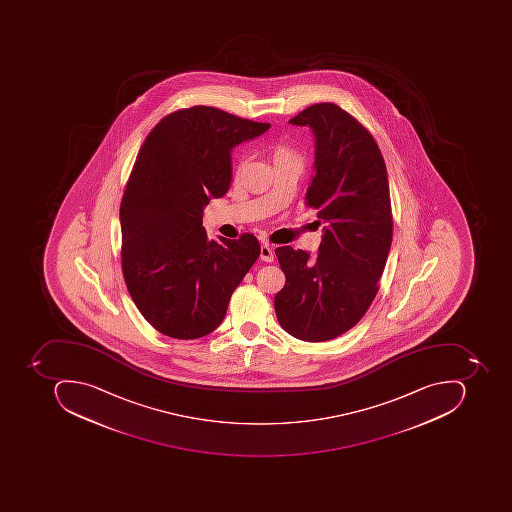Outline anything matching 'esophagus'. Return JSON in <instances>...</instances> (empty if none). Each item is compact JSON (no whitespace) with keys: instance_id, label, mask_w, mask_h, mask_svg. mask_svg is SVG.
<instances>
[{"instance_id":"1","label":"esophagus","mask_w":512,"mask_h":512,"mask_svg":"<svg viewBox=\"0 0 512 512\" xmlns=\"http://www.w3.org/2000/svg\"><path fill=\"white\" fill-rule=\"evenodd\" d=\"M260 258L263 261H266V263H271V261H274V249L269 246V244H263L260 249Z\"/></svg>"}]
</instances>
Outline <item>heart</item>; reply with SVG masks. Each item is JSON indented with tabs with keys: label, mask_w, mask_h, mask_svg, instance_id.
Wrapping results in <instances>:
<instances>
[{
	"label": "heart",
	"mask_w": 512,
	"mask_h": 512,
	"mask_svg": "<svg viewBox=\"0 0 512 512\" xmlns=\"http://www.w3.org/2000/svg\"><path fill=\"white\" fill-rule=\"evenodd\" d=\"M271 154L272 157H274V161L298 158V154L295 152L294 147L289 146L288 143H275L274 146L271 147ZM241 164H243V157L238 161V166H241Z\"/></svg>",
	"instance_id": "heart-1"
}]
</instances>
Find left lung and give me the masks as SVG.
Instances as JSON below:
<instances>
[{
	"instance_id": "left-lung-1",
	"label": "left lung",
	"mask_w": 512,
	"mask_h": 512,
	"mask_svg": "<svg viewBox=\"0 0 512 512\" xmlns=\"http://www.w3.org/2000/svg\"><path fill=\"white\" fill-rule=\"evenodd\" d=\"M289 123L315 135L304 200L324 234L315 260L291 246L275 249L286 277L275 314L292 337L328 341L354 328L380 288L394 228L388 172L371 132L337 104L306 107Z\"/></svg>"
}]
</instances>
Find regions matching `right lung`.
<instances>
[{
    "label": "right lung",
    "instance_id": "1",
    "mask_svg": "<svg viewBox=\"0 0 512 512\" xmlns=\"http://www.w3.org/2000/svg\"><path fill=\"white\" fill-rule=\"evenodd\" d=\"M271 124L194 106L161 118L141 144L120 206L121 268L151 326L195 340L220 326L260 255L252 234L209 240L203 208L232 180L231 151Z\"/></svg>",
    "mask_w": 512,
    "mask_h": 512
}]
</instances>
